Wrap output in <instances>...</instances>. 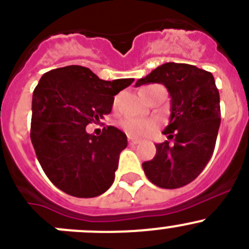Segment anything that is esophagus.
Instances as JSON below:
<instances>
[{"instance_id": "obj_1", "label": "esophagus", "mask_w": 249, "mask_h": 249, "mask_svg": "<svg viewBox=\"0 0 249 249\" xmlns=\"http://www.w3.org/2000/svg\"><path fill=\"white\" fill-rule=\"evenodd\" d=\"M128 143L131 144V145H136V144L141 143V141H139V139H136V138H132V137H128Z\"/></svg>"}]
</instances>
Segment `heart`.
Returning a JSON list of instances; mask_svg holds the SVG:
<instances>
[{"label": "heart", "mask_w": 249, "mask_h": 249, "mask_svg": "<svg viewBox=\"0 0 249 249\" xmlns=\"http://www.w3.org/2000/svg\"><path fill=\"white\" fill-rule=\"evenodd\" d=\"M158 85H150L142 89V93L151 90ZM121 126L124 131L131 136H143V134L148 133V132L153 131L155 128V123L150 120H142V118L136 117H127L121 122Z\"/></svg>", "instance_id": "1"}]
</instances>
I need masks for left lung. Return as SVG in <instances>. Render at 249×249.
I'll use <instances>...</instances> for the list:
<instances>
[{
	"instance_id": "left-lung-1",
	"label": "left lung",
	"mask_w": 249,
	"mask_h": 249,
	"mask_svg": "<svg viewBox=\"0 0 249 249\" xmlns=\"http://www.w3.org/2000/svg\"><path fill=\"white\" fill-rule=\"evenodd\" d=\"M150 83L166 87L171 115L162 132L169 141L155 144V156L143 170L155 186L179 188L197 178L212 158L221 121L219 90L212 73L187 63L159 66L136 87Z\"/></svg>"
}]
</instances>
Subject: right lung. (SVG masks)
<instances>
[{
  "label": "right lung",
  "mask_w": 249,
  "mask_h": 249,
  "mask_svg": "<svg viewBox=\"0 0 249 249\" xmlns=\"http://www.w3.org/2000/svg\"><path fill=\"white\" fill-rule=\"evenodd\" d=\"M133 78L103 80L82 66L45 73L34 89L30 139L50 181L78 198L98 197L115 179L127 136L108 126L100 136L85 127L111 112L113 96Z\"/></svg>",
  "instance_id": "add662e5"
}]
</instances>
